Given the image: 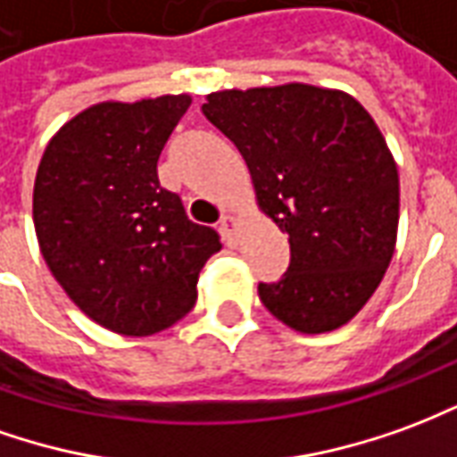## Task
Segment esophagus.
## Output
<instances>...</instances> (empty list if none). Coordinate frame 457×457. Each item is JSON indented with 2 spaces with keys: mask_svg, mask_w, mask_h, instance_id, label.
<instances>
[{
  "mask_svg": "<svg viewBox=\"0 0 457 457\" xmlns=\"http://www.w3.org/2000/svg\"><path fill=\"white\" fill-rule=\"evenodd\" d=\"M236 228H238V219L236 216H231V213H226L221 219V234L226 241H234V234Z\"/></svg>",
  "mask_w": 457,
  "mask_h": 457,
  "instance_id": "esophagus-1",
  "label": "esophagus"
}]
</instances>
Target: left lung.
I'll return each instance as SVG.
<instances>
[{
    "label": "left lung",
    "mask_w": 457,
    "mask_h": 457,
    "mask_svg": "<svg viewBox=\"0 0 457 457\" xmlns=\"http://www.w3.org/2000/svg\"><path fill=\"white\" fill-rule=\"evenodd\" d=\"M202 110L287 234L290 265L258 286L261 303L303 335L347 325L386 273L399 228V171L377 122L349 93L305 83L219 90Z\"/></svg>",
    "instance_id": "8db88e82"
}]
</instances>
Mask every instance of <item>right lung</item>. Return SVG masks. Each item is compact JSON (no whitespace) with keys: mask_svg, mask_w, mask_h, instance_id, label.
<instances>
[{"mask_svg":"<svg viewBox=\"0 0 457 457\" xmlns=\"http://www.w3.org/2000/svg\"><path fill=\"white\" fill-rule=\"evenodd\" d=\"M189 96L98 103L51 137L34 182L38 248L66 295L110 332L147 337L182 320L219 234L160 187L157 160Z\"/></svg>","mask_w":457,"mask_h":457,"instance_id":"obj_1","label":"right lung"}]
</instances>
